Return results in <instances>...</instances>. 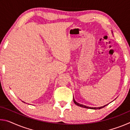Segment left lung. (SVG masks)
Segmentation results:
<instances>
[{
    "mask_svg": "<svg viewBox=\"0 0 130 130\" xmlns=\"http://www.w3.org/2000/svg\"><path fill=\"white\" fill-rule=\"evenodd\" d=\"M112 33H113L112 31ZM73 102H74V103H75V104L77 105H78V106H80L81 107L85 108H88V109H100L101 108H103V107H105V106H106V105H107H107H104V106L100 107H87V106H86V105H83V104H79V103H78L77 102H76V100H74V98H73Z\"/></svg>",
    "mask_w": 130,
    "mask_h": 130,
    "instance_id": "left-lung-1",
    "label": "left lung"
}]
</instances>
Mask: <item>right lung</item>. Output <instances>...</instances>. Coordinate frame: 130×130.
Returning a JSON list of instances; mask_svg holds the SVG:
<instances>
[{
    "instance_id": "right-lung-1",
    "label": "right lung",
    "mask_w": 130,
    "mask_h": 130,
    "mask_svg": "<svg viewBox=\"0 0 130 130\" xmlns=\"http://www.w3.org/2000/svg\"><path fill=\"white\" fill-rule=\"evenodd\" d=\"M22 102H23V103H25V102H23V101H22Z\"/></svg>"
}]
</instances>
